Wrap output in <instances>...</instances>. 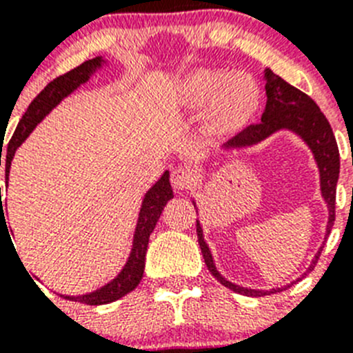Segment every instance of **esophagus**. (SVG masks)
Masks as SVG:
<instances>
[{
	"label": "esophagus",
	"mask_w": 353,
	"mask_h": 353,
	"mask_svg": "<svg viewBox=\"0 0 353 353\" xmlns=\"http://www.w3.org/2000/svg\"><path fill=\"white\" fill-rule=\"evenodd\" d=\"M192 173L185 168H176V170L171 173V185L174 187V191H185L189 189V185L192 183Z\"/></svg>",
	"instance_id": "34e87169"
}]
</instances>
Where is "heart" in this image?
Returning a JSON list of instances; mask_svg holds the SVG:
<instances>
[{"label":"heart","instance_id":"b5f03b06","mask_svg":"<svg viewBox=\"0 0 353 353\" xmlns=\"http://www.w3.org/2000/svg\"><path fill=\"white\" fill-rule=\"evenodd\" d=\"M176 102L185 111L208 108V127L214 132L235 129L258 105V86L245 74L194 70L180 79Z\"/></svg>","mask_w":353,"mask_h":353}]
</instances>
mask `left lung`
Segmentation results:
<instances>
[{"label": "left lung", "instance_id": "8db88e82", "mask_svg": "<svg viewBox=\"0 0 353 353\" xmlns=\"http://www.w3.org/2000/svg\"><path fill=\"white\" fill-rule=\"evenodd\" d=\"M263 79L265 92H267V105H265V111L261 114V121L245 127L244 130H240L235 138L230 139L223 148L232 150L258 145L260 141L272 136L274 132L283 129L297 134L299 138L310 146V150L313 152L318 171H320V191H322V198L325 199L327 208H329V221H327L325 232L327 239L332 226H334L336 185H338L339 179V150L338 145H336L334 134H332V129H330V123L327 121L325 114L320 111V108H318L316 102L311 97H307L304 92L297 90L292 84H288L279 76H276L270 68H265ZM196 232H198L199 248H201V252H203L208 270L226 288L233 290L236 293H242V295L261 297V295H270L274 292H281V290H286L290 286L286 285L285 288L281 286V288L272 290H251L228 281L226 277L221 276V272L215 267L210 249H208V244L205 242L203 228H201L199 221H196ZM320 252H322V248L318 249L313 261H311L310 269L305 270L304 276L314 269V265H316L318 258H320Z\"/></svg>", "mask_w": 353, "mask_h": 353}]
</instances>
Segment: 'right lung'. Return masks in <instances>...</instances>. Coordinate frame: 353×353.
I'll return each instance as SVG.
<instances>
[{"instance_id": "right-lung-1", "label": "right lung", "mask_w": 353, "mask_h": 353, "mask_svg": "<svg viewBox=\"0 0 353 353\" xmlns=\"http://www.w3.org/2000/svg\"><path fill=\"white\" fill-rule=\"evenodd\" d=\"M104 65V58L97 56L93 60L84 61L79 67L72 68L70 72L63 74V76L56 77L54 81L46 86L39 95L35 97V101L31 102L24 117L19 121L17 129H15L14 136H12L10 143L6 146V155H5V180L8 182V173H10V164L12 159L15 155V150L23 145L24 139L33 132L40 121L49 114L56 105L63 101L65 97L70 95L74 90H77L81 84H84L90 77L95 74V70ZM3 152V148H1ZM0 166H1V155H0ZM1 196V194H0ZM173 198V189L170 183V171H164L161 179L150 187L148 192L143 198L141 210H139L138 224H136V232H134L132 240V249H130L129 260L123 265L121 272L114 277L113 281H109L108 285L101 286L95 292L84 293V295H63L65 299L74 302H83L88 305H101L114 302L132 292L136 286L141 281L143 272H145V256H146V248H148V239L154 232L155 224H157L159 217H161L164 205ZM5 221V214H3V201L0 199V223Z\"/></svg>"}]
</instances>
